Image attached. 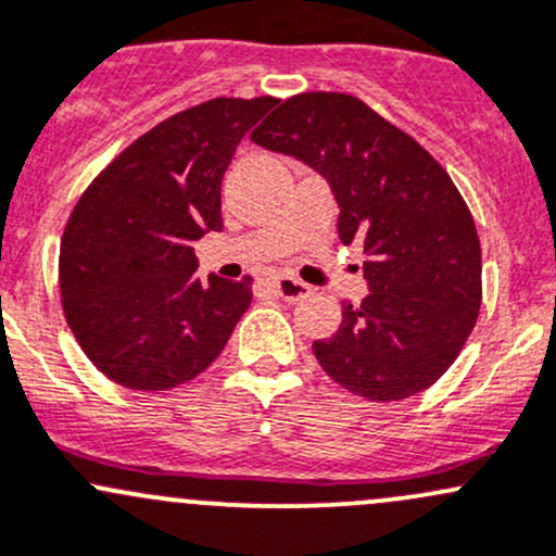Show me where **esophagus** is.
I'll return each instance as SVG.
<instances>
[{"mask_svg":"<svg viewBox=\"0 0 556 556\" xmlns=\"http://www.w3.org/2000/svg\"><path fill=\"white\" fill-rule=\"evenodd\" d=\"M274 285V293L279 298H285V301H303L308 293H312V288H308L306 282H301V279L295 277H288V274H279V277L271 279Z\"/></svg>","mask_w":556,"mask_h":556,"instance_id":"1","label":"esophagus"}]
</instances>
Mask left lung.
Instances as JSON below:
<instances>
[{
  "mask_svg": "<svg viewBox=\"0 0 556 556\" xmlns=\"http://www.w3.org/2000/svg\"><path fill=\"white\" fill-rule=\"evenodd\" d=\"M253 143L306 162L330 184L343 244L359 239L370 295L314 341L323 370L352 394L396 402L429 389L475 330L482 250L445 167L346 92L288 98Z\"/></svg>",
  "mask_w": 556,
  "mask_h": 556,
  "instance_id": "obj_1",
  "label": "left lung"
}]
</instances>
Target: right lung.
Instances as JSON below:
<instances>
[{"label":"right lung","instance_id":"add662e5","mask_svg":"<svg viewBox=\"0 0 556 556\" xmlns=\"http://www.w3.org/2000/svg\"><path fill=\"white\" fill-rule=\"evenodd\" d=\"M277 98H213L132 140L87 186L61 239V303L111 381L167 391L207 370L253 301V279H197L194 242L224 229L220 180Z\"/></svg>","mask_w":556,"mask_h":556}]
</instances>
